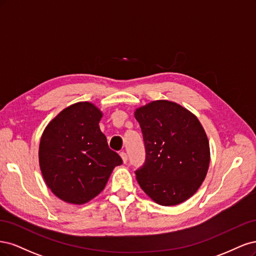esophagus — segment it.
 Segmentation results:
<instances>
[{"instance_id": "obj_1", "label": "esophagus", "mask_w": 256, "mask_h": 256, "mask_svg": "<svg viewBox=\"0 0 256 256\" xmlns=\"http://www.w3.org/2000/svg\"><path fill=\"white\" fill-rule=\"evenodd\" d=\"M120 156H121V158H122V162L126 164L128 162V155H126V152H121Z\"/></svg>"}]
</instances>
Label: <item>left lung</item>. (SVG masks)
<instances>
[{"label":"left lung","mask_w":256,"mask_h":256,"mask_svg":"<svg viewBox=\"0 0 256 256\" xmlns=\"http://www.w3.org/2000/svg\"><path fill=\"white\" fill-rule=\"evenodd\" d=\"M146 146V162L136 170L139 186L162 206L188 200L208 174V136L194 114L167 100L152 101L135 110Z\"/></svg>","instance_id":"left-lung-1"}]
</instances>
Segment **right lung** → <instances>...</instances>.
Segmentation results:
<instances>
[{
    "label": "right lung",
    "mask_w": 256,
    "mask_h": 256,
    "mask_svg": "<svg viewBox=\"0 0 256 256\" xmlns=\"http://www.w3.org/2000/svg\"><path fill=\"white\" fill-rule=\"evenodd\" d=\"M102 116L92 103L72 104L50 121L41 136V173L46 186L64 202L80 205L92 200L122 164L98 126Z\"/></svg>",
    "instance_id": "obj_1"
}]
</instances>
